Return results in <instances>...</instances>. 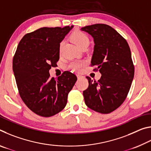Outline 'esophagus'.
<instances>
[{"label":"esophagus","mask_w":151,"mask_h":151,"mask_svg":"<svg viewBox=\"0 0 151 151\" xmlns=\"http://www.w3.org/2000/svg\"><path fill=\"white\" fill-rule=\"evenodd\" d=\"M76 76H77V78H78V79H80V78H81L82 77H83V76H81V75H76Z\"/></svg>","instance_id":"esophagus-1"}]
</instances>
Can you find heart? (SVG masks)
<instances>
[{
	"instance_id": "heart-1",
	"label": "heart",
	"mask_w": 151,
	"mask_h": 151,
	"mask_svg": "<svg viewBox=\"0 0 151 151\" xmlns=\"http://www.w3.org/2000/svg\"><path fill=\"white\" fill-rule=\"evenodd\" d=\"M71 39L73 40V42L75 43L78 47L81 48L83 47L84 46L88 45L89 44V39L88 36L86 35L85 33L81 31V30H76L75 31L73 32L71 34ZM64 42L63 41L60 43V50H61L62 48L63 47ZM85 65V62L83 60H73L68 64V68L69 69L72 70L73 71H81L82 68H83V66Z\"/></svg>"
}]
</instances>
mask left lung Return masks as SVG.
<instances>
[{"label": "left lung", "mask_w": 151, "mask_h": 151, "mask_svg": "<svg viewBox=\"0 0 151 151\" xmlns=\"http://www.w3.org/2000/svg\"><path fill=\"white\" fill-rule=\"evenodd\" d=\"M94 39L91 66L101 73L98 81H88L83 91L86 105L102 114L114 111L123 103L133 80L134 67L127 40L113 28L104 24L83 27Z\"/></svg>", "instance_id": "obj_1"}]
</instances>
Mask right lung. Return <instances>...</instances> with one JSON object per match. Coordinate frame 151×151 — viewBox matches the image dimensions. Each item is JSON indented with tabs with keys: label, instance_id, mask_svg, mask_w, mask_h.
<instances>
[{
	"label": "right lung",
	"instance_id": "1",
	"mask_svg": "<svg viewBox=\"0 0 151 151\" xmlns=\"http://www.w3.org/2000/svg\"><path fill=\"white\" fill-rule=\"evenodd\" d=\"M73 27H43L27 33L15 52L12 69L20 96L39 116H52L63 110L77 80L70 71L55 78L49 74L59 60L60 42Z\"/></svg>",
	"mask_w": 151,
	"mask_h": 151
}]
</instances>
